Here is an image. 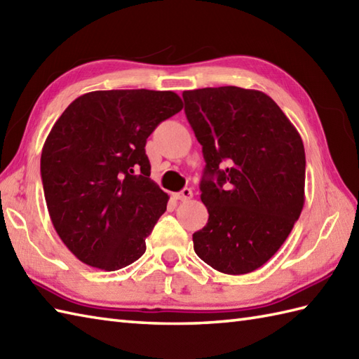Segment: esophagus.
Wrapping results in <instances>:
<instances>
[{
	"instance_id": "obj_1",
	"label": "esophagus",
	"mask_w": 359,
	"mask_h": 359,
	"mask_svg": "<svg viewBox=\"0 0 359 359\" xmlns=\"http://www.w3.org/2000/svg\"><path fill=\"white\" fill-rule=\"evenodd\" d=\"M193 197V191H191V188H184L182 189L180 193H175L174 194V199H177V201H182V202H185V201H189Z\"/></svg>"
}]
</instances>
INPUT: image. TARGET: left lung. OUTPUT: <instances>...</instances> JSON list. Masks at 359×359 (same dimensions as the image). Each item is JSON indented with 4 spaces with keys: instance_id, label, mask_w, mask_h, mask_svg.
<instances>
[{
    "instance_id": "left-lung-1",
    "label": "left lung",
    "mask_w": 359,
    "mask_h": 359,
    "mask_svg": "<svg viewBox=\"0 0 359 359\" xmlns=\"http://www.w3.org/2000/svg\"><path fill=\"white\" fill-rule=\"evenodd\" d=\"M205 158L201 199L208 224L194 251L225 274L257 270L276 253L304 207L306 151L271 98L238 86L184 90Z\"/></svg>"
}]
</instances>
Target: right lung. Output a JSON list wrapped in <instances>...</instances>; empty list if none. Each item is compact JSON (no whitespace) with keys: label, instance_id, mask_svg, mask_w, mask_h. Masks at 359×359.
Listing matches in <instances>:
<instances>
[{"label":"right lung","instance_id":"add662e5","mask_svg":"<svg viewBox=\"0 0 359 359\" xmlns=\"http://www.w3.org/2000/svg\"><path fill=\"white\" fill-rule=\"evenodd\" d=\"M184 108L172 90H94L67 106L41 152V180L53 228L72 255L116 271L135 262L166 193L149 179L144 144Z\"/></svg>","mask_w":359,"mask_h":359}]
</instances>
